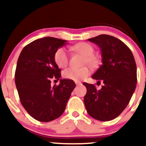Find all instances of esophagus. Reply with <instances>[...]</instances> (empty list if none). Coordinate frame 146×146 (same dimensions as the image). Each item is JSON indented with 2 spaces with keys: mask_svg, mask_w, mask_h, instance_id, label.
I'll list each match as a JSON object with an SVG mask.
<instances>
[{
  "mask_svg": "<svg viewBox=\"0 0 146 146\" xmlns=\"http://www.w3.org/2000/svg\"><path fill=\"white\" fill-rule=\"evenodd\" d=\"M75 84H76L77 86H79V85H82V83L80 82H75Z\"/></svg>",
  "mask_w": 146,
  "mask_h": 146,
  "instance_id": "esophagus-1",
  "label": "esophagus"
}]
</instances>
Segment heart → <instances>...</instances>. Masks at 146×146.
Here are the masks:
<instances>
[{
  "mask_svg": "<svg viewBox=\"0 0 146 146\" xmlns=\"http://www.w3.org/2000/svg\"><path fill=\"white\" fill-rule=\"evenodd\" d=\"M72 49L84 56V64H88L90 66H95L97 64V59L93 55L94 48L89 43H78L72 46ZM54 61L60 68H64L65 66H67L68 62V55L64 48H60L57 49L54 54ZM90 70L88 67H70L66 68L63 72V76L64 78L68 80L79 81L88 76Z\"/></svg>",
  "mask_w": 146,
  "mask_h": 146,
  "instance_id": "1",
  "label": "heart"
}]
</instances>
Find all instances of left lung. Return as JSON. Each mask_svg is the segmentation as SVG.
Masks as SVG:
<instances>
[{"mask_svg":"<svg viewBox=\"0 0 146 146\" xmlns=\"http://www.w3.org/2000/svg\"><path fill=\"white\" fill-rule=\"evenodd\" d=\"M88 41L101 48L102 64L92 78L104 85L98 90L94 84L83 83L87 90L85 107L95 119L110 121L123 112L133 95L137 82L136 62L128 46L115 37L102 34Z\"/></svg>","mask_w":146,"mask_h":146,"instance_id":"left-lung-1","label":"left lung"}]
</instances>
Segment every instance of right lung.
<instances>
[{"label": "right lung", "instance_id": "right-lung-1", "mask_svg": "<svg viewBox=\"0 0 146 146\" xmlns=\"http://www.w3.org/2000/svg\"><path fill=\"white\" fill-rule=\"evenodd\" d=\"M66 42L53 37L40 38L26 45L18 58L15 83L20 101L39 121L48 122L61 116L75 87L73 80L60 79L61 69L54 61L57 49ZM52 78L60 79V84L51 87Z\"/></svg>", "mask_w": 146, "mask_h": 146}]
</instances>
